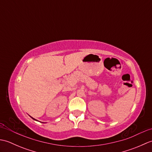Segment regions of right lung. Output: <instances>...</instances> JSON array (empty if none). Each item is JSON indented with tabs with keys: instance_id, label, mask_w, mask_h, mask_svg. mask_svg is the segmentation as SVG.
<instances>
[{
	"instance_id": "obj_1",
	"label": "right lung",
	"mask_w": 152,
	"mask_h": 152,
	"mask_svg": "<svg viewBox=\"0 0 152 152\" xmlns=\"http://www.w3.org/2000/svg\"><path fill=\"white\" fill-rule=\"evenodd\" d=\"M31 118H32V117H31ZM33 119H34V120H36V119H34V118H33Z\"/></svg>"
}]
</instances>
